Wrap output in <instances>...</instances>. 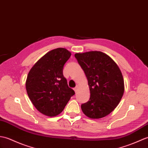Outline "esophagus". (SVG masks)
<instances>
[{
	"mask_svg": "<svg viewBox=\"0 0 148 148\" xmlns=\"http://www.w3.org/2000/svg\"><path fill=\"white\" fill-rule=\"evenodd\" d=\"M78 85H77V86L73 88L74 90H75V92H77V90H78Z\"/></svg>",
	"mask_w": 148,
	"mask_h": 148,
	"instance_id": "1",
	"label": "esophagus"
}]
</instances>
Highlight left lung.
<instances>
[{"label":"left lung","instance_id":"1","mask_svg":"<svg viewBox=\"0 0 148 148\" xmlns=\"http://www.w3.org/2000/svg\"><path fill=\"white\" fill-rule=\"evenodd\" d=\"M75 57L86 75L90 93L88 101L81 105L82 110L90 119L106 116L118 106L124 92L119 67L100 51L77 53Z\"/></svg>","mask_w":148,"mask_h":148}]
</instances>
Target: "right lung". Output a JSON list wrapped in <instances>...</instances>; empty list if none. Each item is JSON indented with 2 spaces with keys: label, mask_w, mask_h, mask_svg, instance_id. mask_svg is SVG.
Instances as JSON below:
<instances>
[{
  "label": "right lung",
  "mask_w": 148,
  "mask_h": 148,
  "mask_svg": "<svg viewBox=\"0 0 148 148\" xmlns=\"http://www.w3.org/2000/svg\"><path fill=\"white\" fill-rule=\"evenodd\" d=\"M71 55L64 48L53 49L42 57L28 74V96L37 110L45 115L55 116L61 113L75 94L63 73Z\"/></svg>",
  "instance_id": "1"
}]
</instances>
